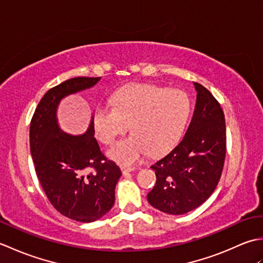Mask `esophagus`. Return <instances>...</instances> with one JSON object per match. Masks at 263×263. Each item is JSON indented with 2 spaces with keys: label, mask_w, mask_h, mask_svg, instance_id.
<instances>
[{
  "label": "esophagus",
  "mask_w": 263,
  "mask_h": 263,
  "mask_svg": "<svg viewBox=\"0 0 263 263\" xmlns=\"http://www.w3.org/2000/svg\"><path fill=\"white\" fill-rule=\"evenodd\" d=\"M121 170H122L123 175H127L128 173H131V172L135 171V168H133V167H127V166H121Z\"/></svg>",
  "instance_id": "esophagus-1"
}]
</instances>
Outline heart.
I'll return each instance as SVG.
<instances>
[{
    "label": "heart",
    "mask_w": 263,
    "mask_h": 263,
    "mask_svg": "<svg viewBox=\"0 0 263 263\" xmlns=\"http://www.w3.org/2000/svg\"><path fill=\"white\" fill-rule=\"evenodd\" d=\"M111 103L95 109L93 128L100 141L111 144L130 125L132 135L107 150L108 157L122 165L136 164L148 153L168 152L182 136L191 111L185 92L154 85L123 88Z\"/></svg>",
    "instance_id": "b5f03b06"
}]
</instances>
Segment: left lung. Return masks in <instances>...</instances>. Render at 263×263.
Listing matches in <instances>:
<instances>
[{
  "instance_id": "obj_1",
  "label": "left lung",
  "mask_w": 263,
  "mask_h": 263,
  "mask_svg": "<svg viewBox=\"0 0 263 263\" xmlns=\"http://www.w3.org/2000/svg\"><path fill=\"white\" fill-rule=\"evenodd\" d=\"M193 85L197 102L185 136L152 166L157 181L148 202L170 215H184L202 204L215 191L224 167V111L208 89Z\"/></svg>"
}]
</instances>
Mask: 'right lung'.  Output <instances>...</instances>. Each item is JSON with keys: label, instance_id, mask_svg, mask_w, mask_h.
I'll return each instance as SVG.
<instances>
[{"label": "right lung", "instance_id": "right-lung-1", "mask_svg": "<svg viewBox=\"0 0 263 263\" xmlns=\"http://www.w3.org/2000/svg\"><path fill=\"white\" fill-rule=\"evenodd\" d=\"M99 80L77 77L49 89L30 123V153L39 183L55 209L81 222L96 221L111 209L122 173L100 152L93 116L87 131L74 136L61 128L58 108L63 98L89 90ZM89 168L97 172L86 176Z\"/></svg>", "mask_w": 263, "mask_h": 263}]
</instances>
